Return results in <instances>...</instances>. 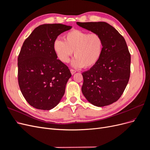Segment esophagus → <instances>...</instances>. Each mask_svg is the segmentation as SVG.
<instances>
[{"label":"esophagus","instance_id":"1","mask_svg":"<svg viewBox=\"0 0 150 150\" xmlns=\"http://www.w3.org/2000/svg\"><path fill=\"white\" fill-rule=\"evenodd\" d=\"M70 71H71V74H72V75H73V74L75 73V72H76L75 70L72 69H70Z\"/></svg>","mask_w":150,"mask_h":150}]
</instances>
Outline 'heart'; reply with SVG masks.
<instances>
[{"label":"heart","mask_w":150,"mask_h":150,"mask_svg":"<svg viewBox=\"0 0 150 150\" xmlns=\"http://www.w3.org/2000/svg\"><path fill=\"white\" fill-rule=\"evenodd\" d=\"M64 39H57L53 43L54 51L62 62H69L73 51L72 64L76 68H91L100 59L104 42L99 34L73 29L66 33Z\"/></svg>","instance_id":"1"}]
</instances>
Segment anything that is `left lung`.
<instances>
[{
	"mask_svg": "<svg viewBox=\"0 0 150 150\" xmlns=\"http://www.w3.org/2000/svg\"><path fill=\"white\" fill-rule=\"evenodd\" d=\"M80 27L100 35L104 42L100 59L82 73L83 94L93 105L102 107L118 100L130 76L131 55L124 38L104 22H79Z\"/></svg>",
	"mask_w": 150,
	"mask_h": 150,
	"instance_id": "left-lung-1",
	"label": "left lung"
}]
</instances>
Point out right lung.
I'll return each instance as SVG.
<instances>
[{
  "mask_svg": "<svg viewBox=\"0 0 150 150\" xmlns=\"http://www.w3.org/2000/svg\"><path fill=\"white\" fill-rule=\"evenodd\" d=\"M71 28L61 24L40 25L22 44L17 59L18 83L25 100L36 109L51 110L65 93L71 73L57 59L53 43Z\"/></svg>",
  "mask_w": 150,
  "mask_h": 150,
  "instance_id": "add662e5",
  "label": "right lung"
}]
</instances>
